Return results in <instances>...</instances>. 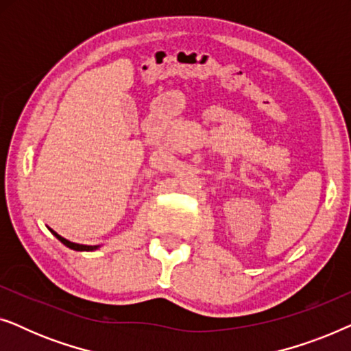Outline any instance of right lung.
<instances>
[{"instance_id": "add662e5", "label": "right lung", "mask_w": 351, "mask_h": 351, "mask_svg": "<svg viewBox=\"0 0 351 351\" xmlns=\"http://www.w3.org/2000/svg\"><path fill=\"white\" fill-rule=\"evenodd\" d=\"M49 228V227H47ZM49 232L54 234V237L59 239V241L64 244V246H66V247H70V249H73V251H80V252H90V251H95V249H99L100 246H88V244H78V243H71V241H69V239H65L64 237H60L59 233L57 232H54V230L52 228H49Z\"/></svg>"}]
</instances>
